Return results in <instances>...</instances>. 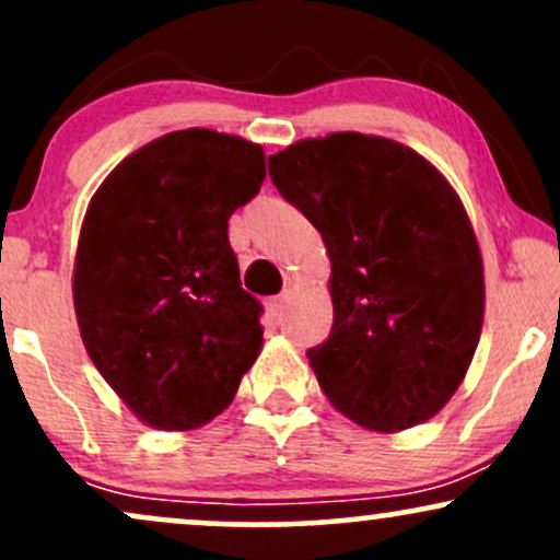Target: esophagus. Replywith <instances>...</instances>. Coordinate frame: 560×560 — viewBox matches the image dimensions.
<instances>
[{"label":"esophagus","mask_w":560,"mask_h":560,"mask_svg":"<svg viewBox=\"0 0 560 560\" xmlns=\"http://www.w3.org/2000/svg\"><path fill=\"white\" fill-rule=\"evenodd\" d=\"M284 305H287V294H279V298L268 300V313H271V318H281Z\"/></svg>","instance_id":"1"}]
</instances>
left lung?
<instances>
[{"mask_svg":"<svg viewBox=\"0 0 560 560\" xmlns=\"http://www.w3.org/2000/svg\"><path fill=\"white\" fill-rule=\"evenodd\" d=\"M268 173L329 249L334 324L307 350L324 395L376 432L432 419L485 316L479 244L453 186L419 152L355 131L298 141Z\"/></svg>","mask_w":560,"mask_h":560,"instance_id":"1","label":"left lung"}]
</instances>
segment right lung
I'll return each instance as SVG.
<instances>
[{
  "label": "right lung",
  "mask_w": 560,
  "mask_h": 560,
  "mask_svg": "<svg viewBox=\"0 0 560 560\" xmlns=\"http://www.w3.org/2000/svg\"><path fill=\"white\" fill-rule=\"evenodd\" d=\"M266 155L189 128L128 155L89 202L73 302L89 358L141 421L184 432L234 400L262 342L229 218L260 191Z\"/></svg>",
  "instance_id": "obj_1"
}]
</instances>
